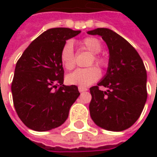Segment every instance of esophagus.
Returning <instances> with one entry per match:
<instances>
[{"instance_id": "obj_1", "label": "esophagus", "mask_w": 157, "mask_h": 157, "mask_svg": "<svg viewBox=\"0 0 157 157\" xmlns=\"http://www.w3.org/2000/svg\"><path fill=\"white\" fill-rule=\"evenodd\" d=\"M78 90L80 92H86V91H87V89L86 88V87H82V86H79Z\"/></svg>"}]
</instances>
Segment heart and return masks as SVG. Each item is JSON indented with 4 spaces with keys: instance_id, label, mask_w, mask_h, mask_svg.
Returning <instances> with one entry per match:
<instances>
[{
    "instance_id": "1",
    "label": "heart",
    "mask_w": 157,
    "mask_h": 157,
    "mask_svg": "<svg viewBox=\"0 0 157 157\" xmlns=\"http://www.w3.org/2000/svg\"><path fill=\"white\" fill-rule=\"evenodd\" d=\"M82 44L86 49H87L89 52L93 54L90 65L95 63L96 65L101 67H103L107 65L105 59L97 55L102 50V44L99 39L93 37L86 38L82 40ZM59 58L62 65L65 70L71 71L75 67V54H74V48L71 41H67L62 47ZM100 75H101V72L99 69L96 66H91L88 68L75 70V71H73L66 76V81L71 85L88 86L97 82L100 78Z\"/></svg>"
}]
</instances>
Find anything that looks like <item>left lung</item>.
Wrapping results in <instances>:
<instances>
[{
  "mask_svg": "<svg viewBox=\"0 0 157 157\" xmlns=\"http://www.w3.org/2000/svg\"><path fill=\"white\" fill-rule=\"evenodd\" d=\"M102 37L109 48L106 75L90 88V115L96 124L109 131H122L135 124L145 107L147 74L142 59L123 37L109 29L87 32ZM108 88L101 91L99 86Z\"/></svg>",
  "mask_w": 157,
  "mask_h": 157,
  "instance_id": "obj_1",
  "label": "left lung"
}]
</instances>
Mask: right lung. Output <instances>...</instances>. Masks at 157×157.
Returning <instances> with one entry per match:
<instances>
[{"mask_svg":"<svg viewBox=\"0 0 157 157\" xmlns=\"http://www.w3.org/2000/svg\"><path fill=\"white\" fill-rule=\"evenodd\" d=\"M80 30L48 29L34 39L16 65L12 93L16 112L28 128L48 131L63 124L80 95L75 85L65 86L60 50Z\"/></svg>","mask_w":157,"mask_h":157,"instance_id":"right-lung-1","label":"right lung"}]
</instances>
